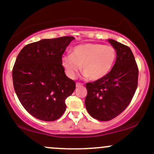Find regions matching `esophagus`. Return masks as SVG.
I'll return each instance as SVG.
<instances>
[{"instance_id":"34e87169","label":"esophagus","mask_w":154,"mask_h":154,"mask_svg":"<svg viewBox=\"0 0 154 154\" xmlns=\"http://www.w3.org/2000/svg\"><path fill=\"white\" fill-rule=\"evenodd\" d=\"M83 83H76V86L77 87H80V86H83Z\"/></svg>"}]
</instances>
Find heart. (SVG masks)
I'll return each instance as SVG.
<instances>
[{
    "label": "heart",
    "instance_id": "obj_1",
    "mask_svg": "<svg viewBox=\"0 0 154 154\" xmlns=\"http://www.w3.org/2000/svg\"><path fill=\"white\" fill-rule=\"evenodd\" d=\"M116 59V51L113 46L100 43H84L75 46L71 54L63 56L62 66L70 78H75L82 67L88 79L97 80L109 72Z\"/></svg>",
    "mask_w": 154,
    "mask_h": 154
}]
</instances>
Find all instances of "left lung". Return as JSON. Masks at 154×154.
<instances>
[{
    "label": "left lung",
    "mask_w": 154,
    "mask_h": 154,
    "mask_svg": "<svg viewBox=\"0 0 154 154\" xmlns=\"http://www.w3.org/2000/svg\"><path fill=\"white\" fill-rule=\"evenodd\" d=\"M108 41L117 54L114 66L105 77L86 84L87 111L92 118L103 122L115 119L128 106L139 77V68L130 48L113 39Z\"/></svg>",
    "instance_id": "8db88e82"
}]
</instances>
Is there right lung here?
Wrapping results in <instances>:
<instances>
[{"mask_svg":"<svg viewBox=\"0 0 154 154\" xmlns=\"http://www.w3.org/2000/svg\"><path fill=\"white\" fill-rule=\"evenodd\" d=\"M73 36L42 39L21 49L12 68L13 86L24 108L33 117L54 122L66 109L76 83L65 74L62 57Z\"/></svg>","mask_w":154,"mask_h":154,"instance_id":"1","label":"right lung"}]
</instances>
